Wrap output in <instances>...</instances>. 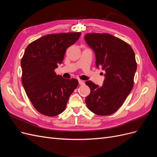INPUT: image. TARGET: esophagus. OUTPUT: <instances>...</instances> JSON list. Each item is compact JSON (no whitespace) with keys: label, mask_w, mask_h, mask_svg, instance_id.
Instances as JSON below:
<instances>
[{"label":"esophagus","mask_w":157,"mask_h":157,"mask_svg":"<svg viewBox=\"0 0 157 157\" xmlns=\"http://www.w3.org/2000/svg\"><path fill=\"white\" fill-rule=\"evenodd\" d=\"M78 83L80 85L84 84V82L83 81V80H78Z\"/></svg>","instance_id":"34e87169"}]
</instances>
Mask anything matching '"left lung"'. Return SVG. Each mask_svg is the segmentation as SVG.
Returning <instances> with one entry per match:
<instances>
[{"label": "left lung", "mask_w": 157, "mask_h": 157, "mask_svg": "<svg viewBox=\"0 0 157 157\" xmlns=\"http://www.w3.org/2000/svg\"><path fill=\"white\" fill-rule=\"evenodd\" d=\"M84 40L94 52L97 68L105 71L102 86L86 82L90 94L85 101L96 115H111L121 107L133 88L137 69L134 52L126 42L107 33H88Z\"/></svg>", "instance_id": "8db88e82"}]
</instances>
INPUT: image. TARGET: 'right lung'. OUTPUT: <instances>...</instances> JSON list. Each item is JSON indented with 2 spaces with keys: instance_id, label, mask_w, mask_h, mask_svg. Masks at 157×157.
<instances>
[{
  "instance_id": "obj_1",
  "label": "right lung",
  "mask_w": 157,
  "mask_h": 157,
  "mask_svg": "<svg viewBox=\"0 0 157 157\" xmlns=\"http://www.w3.org/2000/svg\"><path fill=\"white\" fill-rule=\"evenodd\" d=\"M80 32L42 36L27 46L21 60L22 84L33 105L49 117L65 111L77 79L57 75L55 69L62 63L66 50L77 42Z\"/></svg>"
}]
</instances>
